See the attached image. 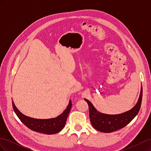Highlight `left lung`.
I'll list each match as a JSON object with an SVG mask.
<instances>
[{
  "mask_svg": "<svg viewBox=\"0 0 151 151\" xmlns=\"http://www.w3.org/2000/svg\"><path fill=\"white\" fill-rule=\"evenodd\" d=\"M142 98V87H141L140 96L138 102L130 110L119 115H106L99 113L93 105L88 100L85 99L88 103L89 110V118L91 124L94 129L105 133H111L122 129L134 119L137 115L141 106Z\"/></svg>",
  "mask_w": 151,
  "mask_h": 151,
  "instance_id": "obj_1",
  "label": "left lung"
}]
</instances>
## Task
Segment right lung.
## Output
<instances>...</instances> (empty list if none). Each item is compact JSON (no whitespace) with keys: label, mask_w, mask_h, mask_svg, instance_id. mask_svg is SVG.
<instances>
[{"label":"right lung","mask_w":151,"mask_h":151,"mask_svg":"<svg viewBox=\"0 0 151 151\" xmlns=\"http://www.w3.org/2000/svg\"><path fill=\"white\" fill-rule=\"evenodd\" d=\"M14 111L16 113L21 122L33 131L47 135L58 133L65 125L67 117L72 108V102L70 100L67 109L58 116L50 119H36L25 116L21 113L12 101Z\"/></svg>","instance_id":"obj_1"}]
</instances>
